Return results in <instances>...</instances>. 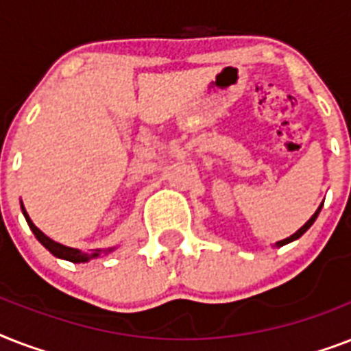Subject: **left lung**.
I'll use <instances>...</instances> for the list:
<instances>
[{"mask_svg":"<svg viewBox=\"0 0 351 351\" xmlns=\"http://www.w3.org/2000/svg\"><path fill=\"white\" fill-rule=\"evenodd\" d=\"M321 208H322V204H321V206H319V209H317L315 213L311 215V219L308 220V222H306V224L302 226V228H300L299 231H297V233H293V234H291V237H288V239H284V240H278V242H277V245H278V247H280V245H286V244H289V242H293V240L300 239V237H302V234H304L306 231L310 230V228H311V224H313V222H315V219H317V217H319V213H321Z\"/></svg>","mask_w":351,"mask_h":351,"instance_id":"8db88e82","label":"left lung"}]
</instances>
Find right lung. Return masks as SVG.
Instances as JSON below:
<instances>
[{
  "mask_svg": "<svg viewBox=\"0 0 351 351\" xmlns=\"http://www.w3.org/2000/svg\"><path fill=\"white\" fill-rule=\"evenodd\" d=\"M21 211H23L25 215V220H27V224H29V228L32 230V233L36 234V239L40 240L41 244L45 245L47 250L51 251L52 255L58 256V258H63V261H71V262H89L90 258H96V256L101 255V250H95L90 251V253H84V251L80 250H74V247H69V245H63V244H58V242H54L52 239H49L43 231H40L38 228L34 226V222L29 219V215H27V211H25L23 204H21ZM109 251L112 250H107L106 253H109Z\"/></svg>",
  "mask_w": 351,
  "mask_h": 351,
  "instance_id": "1",
  "label": "right lung"
}]
</instances>
